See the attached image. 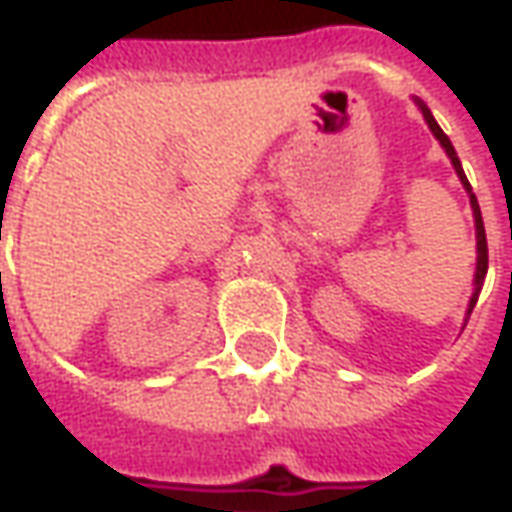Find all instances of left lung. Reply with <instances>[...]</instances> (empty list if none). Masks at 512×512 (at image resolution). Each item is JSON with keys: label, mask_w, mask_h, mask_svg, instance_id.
<instances>
[{"label": "left lung", "mask_w": 512, "mask_h": 512, "mask_svg": "<svg viewBox=\"0 0 512 512\" xmlns=\"http://www.w3.org/2000/svg\"><path fill=\"white\" fill-rule=\"evenodd\" d=\"M413 102H416V108L422 110L424 122H427V128H430V133H433V136L439 139V145H442L444 153H447V159H450V165H453V170H456L459 182H462L464 190H467V196H470V207H473V222H476V276H473V296H470V305H467V316H470V313H473V307H476V302H479V293H482L484 276H487V236H484L482 210H479V202H476V193H473V187H470V182H467V176H464L462 162H459L456 150H453V145H450L447 133H444V130L439 128V122L433 119V113H430V108L424 105L422 99H413Z\"/></svg>", "instance_id": "1"}]
</instances>
